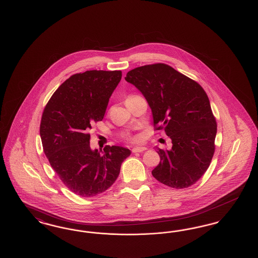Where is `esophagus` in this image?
Wrapping results in <instances>:
<instances>
[{
	"instance_id": "esophagus-1",
	"label": "esophagus",
	"mask_w": 258,
	"mask_h": 258,
	"mask_svg": "<svg viewBox=\"0 0 258 258\" xmlns=\"http://www.w3.org/2000/svg\"><path fill=\"white\" fill-rule=\"evenodd\" d=\"M146 150L145 147H135L133 149V153H141Z\"/></svg>"
}]
</instances>
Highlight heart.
I'll return each mask as SVG.
<instances>
[{
	"label": "heart",
	"mask_w": 258,
	"mask_h": 258,
	"mask_svg": "<svg viewBox=\"0 0 258 258\" xmlns=\"http://www.w3.org/2000/svg\"><path fill=\"white\" fill-rule=\"evenodd\" d=\"M128 140L131 142H134V143H138L140 141V137L138 135H135V136H131L128 137Z\"/></svg>",
	"instance_id": "b5f03b06"
}]
</instances>
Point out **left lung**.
Segmentation results:
<instances>
[{
    "label": "left lung",
    "mask_w": 258,
    "mask_h": 258,
    "mask_svg": "<svg viewBox=\"0 0 258 258\" xmlns=\"http://www.w3.org/2000/svg\"><path fill=\"white\" fill-rule=\"evenodd\" d=\"M124 79L146 98L156 130L163 128L171 138L170 150L156 147L160 161L153 176L174 188L196 184L215 153L217 122L206 92L195 80L161 62L132 70Z\"/></svg>",
    "instance_id": "1"
}]
</instances>
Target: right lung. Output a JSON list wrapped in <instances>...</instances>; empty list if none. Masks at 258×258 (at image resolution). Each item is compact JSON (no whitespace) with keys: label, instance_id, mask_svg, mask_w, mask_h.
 Wrapping results in <instances>:
<instances>
[{"label":"right lung","instance_id":"1","mask_svg":"<svg viewBox=\"0 0 258 258\" xmlns=\"http://www.w3.org/2000/svg\"><path fill=\"white\" fill-rule=\"evenodd\" d=\"M121 78V71L74 74L56 90L42 113L43 152L61 182L79 197H96L109 188L131 155L120 146H106L102 154L92 150L88 133L103 119Z\"/></svg>","mask_w":258,"mask_h":258}]
</instances>
